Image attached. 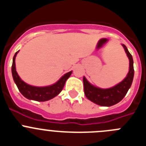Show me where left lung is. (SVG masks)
<instances>
[{
  "mask_svg": "<svg viewBox=\"0 0 146 146\" xmlns=\"http://www.w3.org/2000/svg\"><path fill=\"white\" fill-rule=\"evenodd\" d=\"M122 46L129 60V70L126 77L121 82L112 88L104 89L95 87L83 77L85 95L90 101L98 105L110 107L117 104L123 99L131 87L134 77L133 58L127 47L124 44H122Z\"/></svg>",
  "mask_w": 146,
  "mask_h": 146,
  "instance_id": "1",
  "label": "left lung"
}]
</instances>
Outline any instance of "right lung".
Segmentation results:
<instances>
[{"label": "right lung", "instance_id": "right-lung-1", "mask_svg": "<svg viewBox=\"0 0 146 146\" xmlns=\"http://www.w3.org/2000/svg\"><path fill=\"white\" fill-rule=\"evenodd\" d=\"M18 52L19 51H17L15 54L14 58H13L11 73H12L14 81L16 83L19 91H20V93L23 94V96L27 99L34 100V101L45 102L50 100V99H52L57 95H58L64 88L66 81L72 74V71L68 72L64 76H62L58 82H55V84L51 85V86H45V87H36V86H30V85L25 83L23 80H22L16 71L15 58H16V55L18 53Z\"/></svg>", "mask_w": 146, "mask_h": 146}]
</instances>
